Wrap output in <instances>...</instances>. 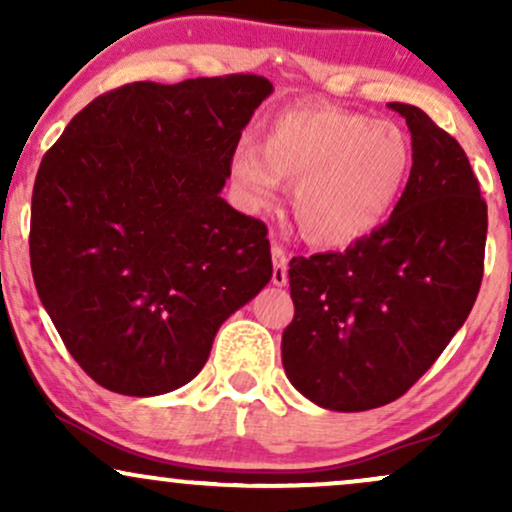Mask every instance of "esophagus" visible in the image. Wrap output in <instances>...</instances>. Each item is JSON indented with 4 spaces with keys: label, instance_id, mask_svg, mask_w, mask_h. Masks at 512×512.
<instances>
[{
    "label": "esophagus",
    "instance_id": "34e87169",
    "mask_svg": "<svg viewBox=\"0 0 512 512\" xmlns=\"http://www.w3.org/2000/svg\"><path fill=\"white\" fill-rule=\"evenodd\" d=\"M272 281L276 286H286V281H289V272H286V264H289V257H286L284 248H279V245H274L272 248Z\"/></svg>",
    "mask_w": 512,
    "mask_h": 512
}]
</instances>
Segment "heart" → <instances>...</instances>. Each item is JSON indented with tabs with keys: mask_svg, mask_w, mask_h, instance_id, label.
<instances>
[{
	"mask_svg": "<svg viewBox=\"0 0 512 512\" xmlns=\"http://www.w3.org/2000/svg\"><path fill=\"white\" fill-rule=\"evenodd\" d=\"M414 166V146L397 122L303 103L279 110L262 146L240 144L231 180L248 209L274 207L296 182L293 219L308 243L349 245L366 238L397 207Z\"/></svg>",
	"mask_w": 512,
	"mask_h": 512,
	"instance_id": "b5f03b06",
	"label": "heart"
}]
</instances>
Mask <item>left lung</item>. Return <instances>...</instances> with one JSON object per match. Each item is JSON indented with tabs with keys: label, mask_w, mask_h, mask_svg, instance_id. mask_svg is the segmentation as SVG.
<instances>
[{
	"label": "left lung",
	"mask_w": 512,
	"mask_h": 512,
	"mask_svg": "<svg viewBox=\"0 0 512 512\" xmlns=\"http://www.w3.org/2000/svg\"><path fill=\"white\" fill-rule=\"evenodd\" d=\"M390 108L414 146L392 216L342 252L289 262L296 315L281 363L322 409L366 411L402 397L464 325L484 276L489 216L467 154L416 105Z\"/></svg>",
	"instance_id": "8db88e82"
}]
</instances>
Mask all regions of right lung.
Wrapping results in <instances>:
<instances>
[{
  "mask_svg": "<svg viewBox=\"0 0 512 512\" xmlns=\"http://www.w3.org/2000/svg\"><path fill=\"white\" fill-rule=\"evenodd\" d=\"M264 76L137 81L72 117L31 202L35 289L105 390L187 385L223 322L272 279L267 226L221 197Z\"/></svg>",
  "mask_w": 512,
  "mask_h": 512,
  "instance_id": "obj_1",
  "label": "right lung"
}]
</instances>
